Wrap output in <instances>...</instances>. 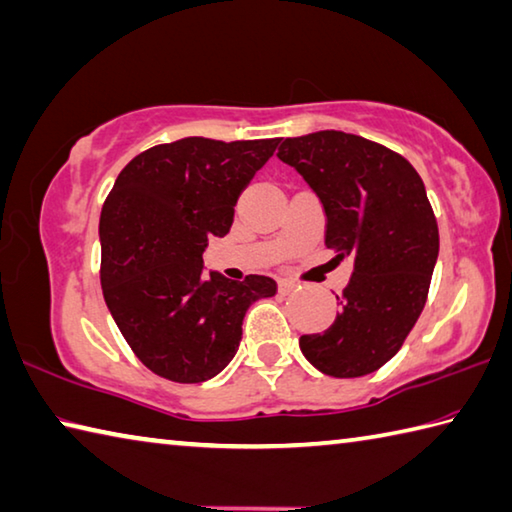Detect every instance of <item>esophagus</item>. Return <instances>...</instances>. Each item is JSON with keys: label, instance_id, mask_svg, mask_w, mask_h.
I'll use <instances>...</instances> for the list:
<instances>
[{"label": "esophagus", "instance_id": "34e87169", "mask_svg": "<svg viewBox=\"0 0 512 512\" xmlns=\"http://www.w3.org/2000/svg\"><path fill=\"white\" fill-rule=\"evenodd\" d=\"M277 291H280L282 295H291L295 291V282L280 280V284H277Z\"/></svg>", "mask_w": 512, "mask_h": 512}]
</instances>
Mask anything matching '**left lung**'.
Masks as SVG:
<instances>
[{
  "mask_svg": "<svg viewBox=\"0 0 512 512\" xmlns=\"http://www.w3.org/2000/svg\"><path fill=\"white\" fill-rule=\"evenodd\" d=\"M277 156L320 199L324 244L353 259L336 320L300 349L322 374L367 376L396 356L425 306L439 257L425 185L401 154L333 129L286 138Z\"/></svg>",
  "mask_w": 512,
  "mask_h": 512,
  "instance_id": "left-lung-1",
  "label": "left lung"
}]
</instances>
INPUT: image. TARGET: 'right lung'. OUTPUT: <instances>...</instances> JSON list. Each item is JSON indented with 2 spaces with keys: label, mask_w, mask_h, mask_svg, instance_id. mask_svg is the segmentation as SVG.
<instances>
[{
  "label": "right lung",
  "mask_w": 512,
  "mask_h": 512,
  "mask_svg": "<svg viewBox=\"0 0 512 512\" xmlns=\"http://www.w3.org/2000/svg\"><path fill=\"white\" fill-rule=\"evenodd\" d=\"M280 138L188 136L125 165L100 215V284L136 358L174 383H203L235 358L248 306L273 297L271 277L203 275V250L226 237L239 194Z\"/></svg>",
  "instance_id": "add662e5"
}]
</instances>
